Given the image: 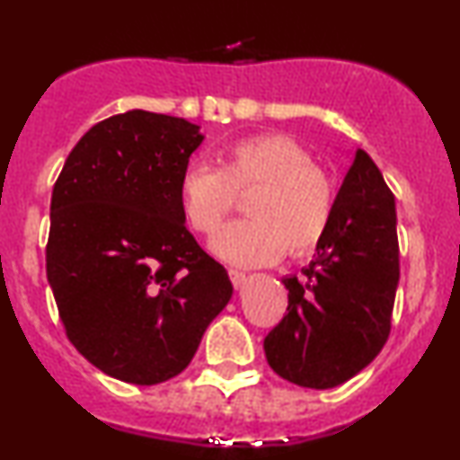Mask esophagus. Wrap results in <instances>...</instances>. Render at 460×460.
Listing matches in <instances>:
<instances>
[{
    "instance_id": "obj_1",
    "label": "esophagus",
    "mask_w": 460,
    "mask_h": 460,
    "mask_svg": "<svg viewBox=\"0 0 460 460\" xmlns=\"http://www.w3.org/2000/svg\"><path fill=\"white\" fill-rule=\"evenodd\" d=\"M229 279H231V283L235 285V288H244V283H246V272H240V270H234V268H231L229 270Z\"/></svg>"
}]
</instances>
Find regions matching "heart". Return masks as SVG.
I'll use <instances>...</instances> for the list:
<instances>
[{"label":"heart","instance_id":"obj_1","mask_svg":"<svg viewBox=\"0 0 460 460\" xmlns=\"http://www.w3.org/2000/svg\"><path fill=\"white\" fill-rule=\"evenodd\" d=\"M251 192L248 220L229 225L214 252L235 266H268L289 251L309 255L324 240L335 212V183L298 142L283 134L248 136L225 146L218 168L192 164L179 177V205L205 237L234 212L235 192Z\"/></svg>","mask_w":460,"mask_h":460}]
</instances>
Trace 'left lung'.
Here are the masks:
<instances>
[{
    "label": "left lung",
    "mask_w": 460,
    "mask_h": 460,
    "mask_svg": "<svg viewBox=\"0 0 460 460\" xmlns=\"http://www.w3.org/2000/svg\"><path fill=\"white\" fill-rule=\"evenodd\" d=\"M398 279L394 194L357 149L318 255L303 277L283 279L288 314L263 340L268 366L309 389L350 381L387 341Z\"/></svg>",
    "instance_id": "1"
}]
</instances>
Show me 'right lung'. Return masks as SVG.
I'll return each mask as SVG.
<instances>
[{"label":"right lung","instance_id":"1","mask_svg":"<svg viewBox=\"0 0 460 460\" xmlns=\"http://www.w3.org/2000/svg\"><path fill=\"white\" fill-rule=\"evenodd\" d=\"M200 142L186 119L129 110L82 136L54 186L47 279L58 314L79 355L119 381L183 372L234 294L179 205Z\"/></svg>","mask_w":460,"mask_h":460}]
</instances>
